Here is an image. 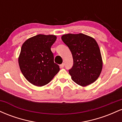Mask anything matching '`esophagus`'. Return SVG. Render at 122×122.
<instances>
[{
    "instance_id": "1",
    "label": "esophagus",
    "mask_w": 122,
    "mask_h": 122,
    "mask_svg": "<svg viewBox=\"0 0 122 122\" xmlns=\"http://www.w3.org/2000/svg\"><path fill=\"white\" fill-rule=\"evenodd\" d=\"M64 67V64H62L61 65H60V68H63Z\"/></svg>"
}]
</instances>
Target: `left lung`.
<instances>
[{"label":"left lung","instance_id":"left-lung-1","mask_svg":"<svg viewBox=\"0 0 122 122\" xmlns=\"http://www.w3.org/2000/svg\"><path fill=\"white\" fill-rule=\"evenodd\" d=\"M61 39L72 54L73 65L69 71L72 80L81 86L94 82L103 68L101 52L96 40L82 33L64 34Z\"/></svg>","mask_w":122,"mask_h":122}]
</instances>
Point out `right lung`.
<instances>
[{
	"label": "right lung",
	"mask_w": 122,
	"mask_h": 122,
	"mask_svg": "<svg viewBox=\"0 0 122 122\" xmlns=\"http://www.w3.org/2000/svg\"><path fill=\"white\" fill-rule=\"evenodd\" d=\"M56 39L54 35L38 34L22 45L18 57L19 68L26 79L35 86L47 84L60 71L51 51Z\"/></svg>",
	"instance_id": "add662e5"
}]
</instances>
